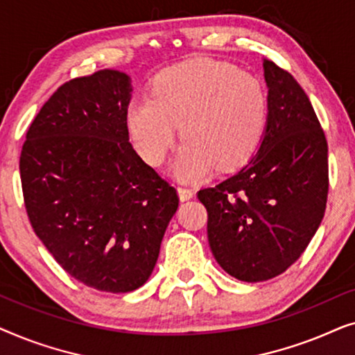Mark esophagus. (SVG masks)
<instances>
[{"mask_svg": "<svg viewBox=\"0 0 355 355\" xmlns=\"http://www.w3.org/2000/svg\"><path fill=\"white\" fill-rule=\"evenodd\" d=\"M178 192H179V198H181V200L184 202V200H189V198H192L193 197V189H191V187H184V186H181V187H178Z\"/></svg>", "mask_w": 355, "mask_h": 355, "instance_id": "esophagus-1", "label": "esophagus"}]
</instances>
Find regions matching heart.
Masks as SVG:
<instances>
[{"label": "heart", "instance_id": "obj_1", "mask_svg": "<svg viewBox=\"0 0 355 355\" xmlns=\"http://www.w3.org/2000/svg\"><path fill=\"white\" fill-rule=\"evenodd\" d=\"M268 96L257 77L234 66L193 60L168 67L153 79L150 96L130 100L125 123L145 162L157 166L176 139L186 142L174 173L197 179L213 166L234 171L247 164L263 140Z\"/></svg>", "mask_w": 355, "mask_h": 355}]
</instances>
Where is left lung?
I'll list each match as a JSON object with an SVG mask.
<instances>
[{"label": "left lung", "instance_id": "obj_1", "mask_svg": "<svg viewBox=\"0 0 355 355\" xmlns=\"http://www.w3.org/2000/svg\"><path fill=\"white\" fill-rule=\"evenodd\" d=\"M268 121L259 150L226 181L198 191L208 242L227 275L259 283L284 273L307 249L328 198V144L309 96L263 60Z\"/></svg>", "mask_w": 355, "mask_h": 355}]
</instances>
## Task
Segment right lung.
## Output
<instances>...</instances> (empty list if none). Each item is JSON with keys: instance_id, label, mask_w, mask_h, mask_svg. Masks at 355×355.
Instances as JSON below:
<instances>
[{"instance_id": "add662e5", "label": "right lung", "mask_w": 355, "mask_h": 355, "mask_svg": "<svg viewBox=\"0 0 355 355\" xmlns=\"http://www.w3.org/2000/svg\"><path fill=\"white\" fill-rule=\"evenodd\" d=\"M130 92L114 69L62 84L32 121L19 162L38 239L72 278L114 294L150 278L179 205L129 142Z\"/></svg>"}]
</instances>
